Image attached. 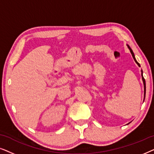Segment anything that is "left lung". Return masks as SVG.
Listing matches in <instances>:
<instances>
[{"instance_id":"left-lung-1","label":"left lung","mask_w":154,"mask_h":154,"mask_svg":"<svg viewBox=\"0 0 154 154\" xmlns=\"http://www.w3.org/2000/svg\"><path fill=\"white\" fill-rule=\"evenodd\" d=\"M128 48H129V49H130V52H131V54H132V57H133L134 60L135 61V62L137 63V64L138 66H140V64H139V63H138L137 62V60H135V57H134V53H133V52H132V49H131V48H130V46H129V45H128ZM142 81H143V83H144V99H145V94H146V83H145V79H144V78L143 77V75H142Z\"/></svg>"}]
</instances>
